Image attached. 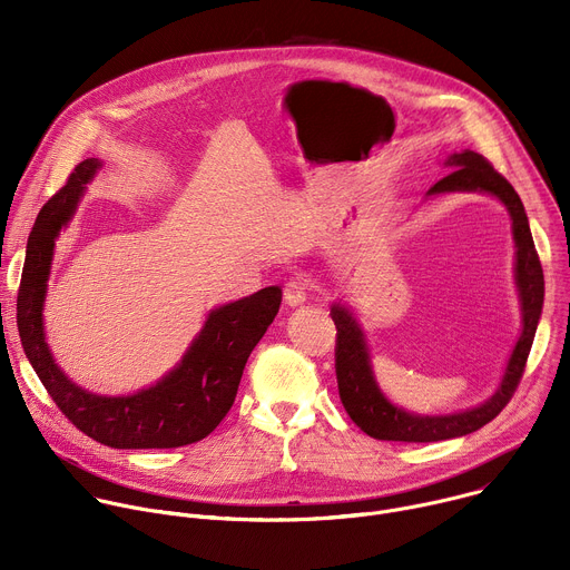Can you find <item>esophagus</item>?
Masks as SVG:
<instances>
[{
    "instance_id": "34e87169",
    "label": "esophagus",
    "mask_w": 570,
    "mask_h": 570,
    "mask_svg": "<svg viewBox=\"0 0 570 570\" xmlns=\"http://www.w3.org/2000/svg\"><path fill=\"white\" fill-rule=\"evenodd\" d=\"M306 293H308V288L302 279H291L284 286V302L288 306H299V304L306 302Z\"/></svg>"
}]
</instances>
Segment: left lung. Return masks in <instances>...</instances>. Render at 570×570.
<instances>
[{
  "label": "left lung",
  "mask_w": 570,
  "mask_h": 570,
  "mask_svg": "<svg viewBox=\"0 0 570 570\" xmlns=\"http://www.w3.org/2000/svg\"><path fill=\"white\" fill-rule=\"evenodd\" d=\"M446 167L451 174L438 180L429 189V196L449 194V191H484V194L497 196L512 216V232L517 243V286H519L521 311H523V332L510 356L505 376L492 399H487L482 405H478V409L462 411L455 415L420 417L396 409V405H392L383 396L370 367V354H367L358 322L345 306L334 304L332 320L338 332L336 334V379H338L341 401L352 422L374 440L440 442V440L469 435L482 429L484 424H490L510 403L512 394L521 383L528 354L537 334V322L541 317L543 271H541L539 255L534 250L528 216L519 194L480 153H473V150L453 153L446 159Z\"/></svg>",
  "instance_id": "obj_1"
}]
</instances>
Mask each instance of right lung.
Masks as SVG:
<instances>
[{
    "label": "right lung",
    "mask_w": 570,
    "mask_h": 570,
    "mask_svg": "<svg viewBox=\"0 0 570 570\" xmlns=\"http://www.w3.org/2000/svg\"><path fill=\"white\" fill-rule=\"evenodd\" d=\"M99 159H86L67 185L40 209L27 243L18 291V332L24 354L60 413L88 438L112 449H176L207 438L232 409L243 367L271 327L282 288L268 286L250 297L214 308L183 363L130 396H99L71 383L45 343L42 304L58 232L76 212Z\"/></svg>",
    "instance_id": "right-lung-1"
}]
</instances>
